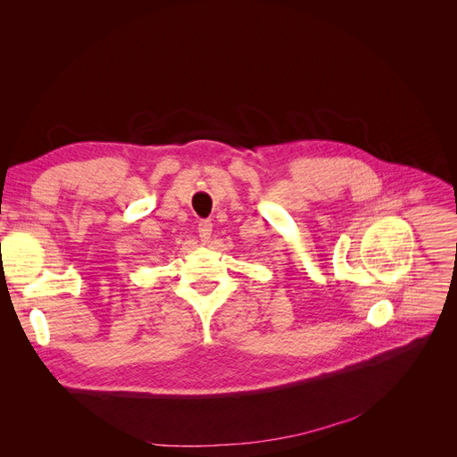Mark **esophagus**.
Returning a JSON list of instances; mask_svg holds the SVG:
<instances>
[{
	"mask_svg": "<svg viewBox=\"0 0 457 457\" xmlns=\"http://www.w3.org/2000/svg\"><path fill=\"white\" fill-rule=\"evenodd\" d=\"M198 233H200V240L207 242L211 238V233H212V224L209 220H202L198 224Z\"/></svg>",
	"mask_w": 457,
	"mask_h": 457,
	"instance_id": "esophagus-1",
	"label": "esophagus"
}]
</instances>
